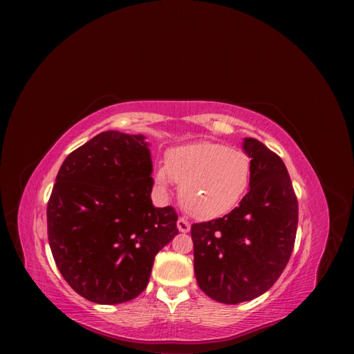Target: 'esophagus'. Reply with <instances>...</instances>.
Masks as SVG:
<instances>
[{
    "label": "esophagus",
    "mask_w": 354,
    "mask_h": 354,
    "mask_svg": "<svg viewBox=\"0 0 354 354\" xmlns=\"http://www.w3.org/2000/svg\"><path fill=\"white\" fill-rule=\"evenodd\" d=\"M177 229H178L181 233H187V232L190 230V223H189L186 218L180 217V218L177 220Z\"/></svg>",
    "instance_id": "1"
}]
</instances>
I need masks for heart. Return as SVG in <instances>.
Masks as SVG:
<instances>
[{"instance_id": "1", "label": "heart", "mask_w": 354, "mask_h": 354, "mask_svg": "<svg viewBox=\"0 0 354 354\" xmlns=\"http://www.w3.org/2000/svg\"><path fill=\"white\" fill-rule=\"evenodd\" d=\"M252 164L250 155L223 143L199 142L169 151L165 168L158 169L156 181L180 186L183 208L199 220L226 216L239 205L250 189Z\"/></svg>"}]
</instances>
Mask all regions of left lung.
<instances>
[{"label": "left lung", "instance_id": "left-lung-1", "mask_svg": "<svg viewBox=\"0 0 354 354\" xmlns=\"http://www.w3.org/2000/svg\"><path fill=\"white\" fill-rule=\"evenodd\" d=\"M252 164L250 192L226 216L192 224L199 288L224 304L250 301L279 279L292 254L298 201L279 155L245 138Z\"/></svg>", "mask_w": 354, "mask_h": 354}]
</instances>
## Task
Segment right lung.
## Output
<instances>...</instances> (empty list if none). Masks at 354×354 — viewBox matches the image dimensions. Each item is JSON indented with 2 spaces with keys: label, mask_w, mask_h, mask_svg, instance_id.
<instances>
[{
  "label": "right lung",
  "mask_w": 354,
  "mask_h": 354,
  "mask_svg": "<svg viewBox=\"0 0 354 354\" xmlns=\"http://www.w3.org/2000/svg\"><path fill=\"white\" fill-rule=\"evenodd\" d=\"M143 136L106 131L75 149L47 203L48 243L65 281L97 304L140 295L155 255L178 233L173 207L155 208Z\"/></svg>",
  "instance_id": "obj_1"
}]
</instances>
